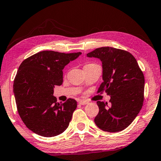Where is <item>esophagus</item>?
I'll use <instances>...</instances> for the list:
<instances>
[{"mask_svg": "<svg viewBox=\"0 0 161 161\" xmlns=\"http://www.w3.org/2000/svg\"><path fill=\"white\" fill-rule=\"evenodd\" d=\"M78 103L80 105H86L89 103V102H88L87 100H79Z\"/></svg>", "mask_w": 161, "mask_h": 161, "instance_id": "obj_1", "label": "esophagus"}]
</instances>
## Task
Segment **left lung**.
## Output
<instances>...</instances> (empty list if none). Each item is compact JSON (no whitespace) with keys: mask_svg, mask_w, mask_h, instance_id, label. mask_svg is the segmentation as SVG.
<instances>
[{"mask_svg":"<svg viewBox=\"0 0 161 161\" xmlns=\"http://www.w3.org/2000/svg\"><path fill=\"white\" fill-rule=\"evenodd\" d=\"M102 62L103 80L98 92L111 96L108 103L97 101L94 122L103 130L116 133L133 122L144 102V77L133 55L111 47L97 48L86 54Z\"/></svg>","mask_w":161,"mask_h":161,"instance_id":"1","label":"left lung"}]
</instances>
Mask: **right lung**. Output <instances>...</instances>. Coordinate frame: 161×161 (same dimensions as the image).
Returning a JSON list of instances; mask_svg holds the SVG:
<instances>
[{"label":"right lung","mask_w":161,"mask_h":161,"mask_svg":"<svg viewBox=\"0 0 161 161\" xmlns=\"http://www.w3.org/2000/svg\"><path fill=\"white\" fill-rule=\"evenodd\" d=\"M80 52H39L19 65L13 84L17 111L24 124L37 135L53 137L69 126L77 108L74 99L60 104L53 96L55 86L63 82V69Z\"/></svg>","instance_id":"add662e5"}]
</instances>
